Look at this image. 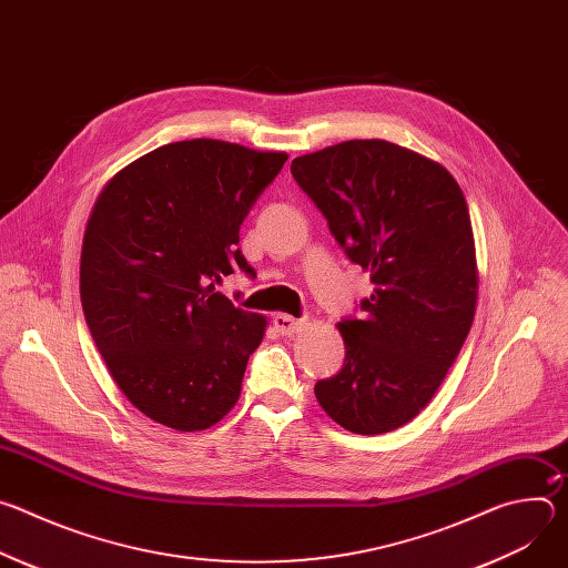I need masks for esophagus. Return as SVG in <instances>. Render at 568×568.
<instances>
[{
  "label": "esophagus",
  "mask_w": 568,
  "mask_h": 568,
  "mask_svg": "<svg viewBox=\"0 0 568 568\" xmlns=\"http://www.w3.org/2000/svg\"><path fill=\"white\" fill-rule=\"evenodd\" d=\"M274 328L281 335H294V333H301L305 328V321L303 318H294L290 314H274Z\"/></svg>",
  "instance_id": "34e87169"
}]
</instances>
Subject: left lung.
I'll return each instance as SVG.
<instances>
[{
  "instance_id": "left-lung-1",
  "label": "left lung",
  "mask_w": 568,
  "mask_h": 568,
  "mask_svg": "<svg viewBox=\"0 0 568 568\" xmlns=\"http://www.w3.org/2000/svg\"><path fill=\"white\" fill-rule=\"evenodd\" d=\"M290 171L375 285L362 318L339 321L344 366L314 395L353 434L393 432L427 407L471 328L478 276L467 202L436 161L382 139L296 156Z\"/></svg>"
}]
</instances>
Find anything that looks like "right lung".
I'll use <instances>...</instances> for the list:
<instances>
[{
  "label": "right lung",
  "instance_id": "1",
  "mask_svg": "<svg viewBox=\"0 0 568 568\" xmlns=\"http://www.w3.org/2000/svg\"><path fill=\"white\" fill-rule=\"evenodd\" d=\"M285 152L193 139L132 161L101 193L80 256V301L114 382L150 420L200 432L237 402L267 321L217 285L256 272L240 224Z\"/></svg>",
  "mask_w": 568,
  "mask_h": 568
}]
</instances>
